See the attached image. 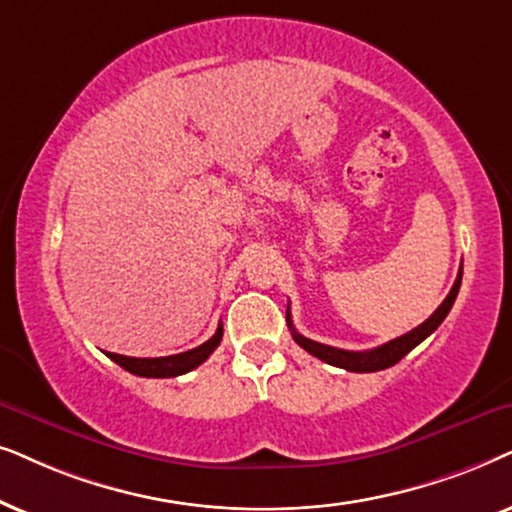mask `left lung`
<instances>
[{
  "label": "left lung",
  "mask_w": 512,
  "mask_h": 512,
  "mask_svg": "<svg viewBox=\"0 0 512 512\" xmlns=\"http://www.w3.org/2000/svg\"><path fill=\"white\" fill-rule=\"evenodd\" d=\"M461 276H463V264L459 269V276H456V281L452 285V290H449V295L445 297V302H442L438 309L433 311V316L424 320L419 327H414V330L407 332L403 337H395L391 342L377 346V349L372 351H344V349H335V346H327V344H318L313 342V339H306L299 335L295 330V325H292V318H290V309H288V327L292 330V339L302 346L304 351H309L311 356H316L320 360H325L327 365H335V367H342V370H349V372H379V370H386V367H391L398 363V360H403L407 353H410L414 346H419L421 342L428 335H433L435 330H438L442 320L447 318L449 309H452L456 295H459V288H461Z\"/></svg>",
  "instance_id": "1"
}]
</instances>
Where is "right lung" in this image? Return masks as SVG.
Listing matches in <instances>:
<instances>
[{
    "label": "right lung",
    "instance_id": "1",
    "mask_svg": "<svg viewBox=\"0 0 512 512\" xmlns=\"http://www.w3.org/2000/svg\"><path fill=\"white\" fill-rule=\"evenodd\" d=\"M222 342V325L217 327V332L208 339L206 344L196 346L192 351L175 353V356L166 358H128L119 356V353H107L114 363L124 367L131 374H138V377H152V379H163V377H180V374L192 372L194 367H199L203 360H208L210 353H213Z\"/></svg>",
    "mask_w": 512,
    "mask_h": 512
}]
</instances>
